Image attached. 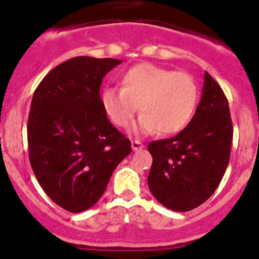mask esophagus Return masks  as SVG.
I'll use <instances>...</instances> for the list:
<instances>
[{"instance_id": "esophagus-1", "label": "esophagus", "mask_w": 259, "mask_h": 259, "mask_svg": "<svg viewBox=\"0 0 259 259\" xmlns=\"http://www.w3.org/2000/svg\"><path fill=\"white\" fill-rule=\"evenodd\" d=\"M132 148L133 150L137 151V150H142V149L144 148V145H143L140 142H138V140H132Z\"/></svg>"}]
</instances>
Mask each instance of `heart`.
I'll return each instance as SVG.
<instances>
[{"label": "heart", "instance_id": "obj_1", "mask_svg": "<svg viewBox=\"0 0 259 259\" xmlns=\"http://www.w3.org/2000/svg\"><path fill=\"white\" fill-rule=\"evenodd\" d=\"M121 89L106 88L101 104L116 126L126 127L140 108L137 134L171 135L182 132L198 105L199 91L192 75L158 65H135L121 75Z\"/></svg>", "mask_w": 259, "mask_h": 259}]
</instances>
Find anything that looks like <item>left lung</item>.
<instances>
[{"label":"left lung","instance_id":"obj_1","mask_svg":"<svg viewBox=\"0 0 259 259\" xmlns=\"http://www.w3.org/2000/svg\"><path fill=\"white\" fill-rule=\"evenodd\" d=\"M231 111L223 90L205 71L202 98L189 124L170 139L151 142L148 185L176 211L199 207L215 192L231 156Z\"/></svg>","mask_w":259,"mask_h":259}]
</instances>
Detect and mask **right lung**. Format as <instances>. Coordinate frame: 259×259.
I'll list each match as a JSON object with an SVG mask.
<instances>
[{
  "label": "right lung",
  "instance_id": "obj_1",
  "mask_svg": "<svg viewBox=\"0 0 259 259\" xmlns=\"http://www.w3.org/2000/svg\"><path fill=\"white\" fill-rule=\"evenodd\" d=\"M121 62L72 57L51 70L33 94L27 125L31 166L52 202L71 213L93 207L132 153L130 140L109 121L100 98L103 79Z\"/></svg>",
  "mask_w": 259,
  "mask_h": 259
}]
</instances>
